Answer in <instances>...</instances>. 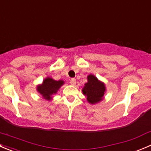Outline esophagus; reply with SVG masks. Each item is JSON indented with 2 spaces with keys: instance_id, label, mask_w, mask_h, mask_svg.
Returning a JSON list of instances; mask_svg holds the SVG:
<instances>
[{
  "instance_id": "1",
  "label": "esophagus",
  "mask_w": 151,
  "mask_h": 151,
  "mask_svg": "<svg viewBox=\"0 0 151 151\" xmlns=\"http://www.w3.org/2000/svg\"><path fill=\"white\" fill-rule=\"evenodd\" d=\"M70 83H71V84L72 85V86H75V84H76V79H74V78L71 79V80H70Z\"/></svg>"
}]
</instances>
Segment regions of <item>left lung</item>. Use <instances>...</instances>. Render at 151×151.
<instances>
[{"mask_svg": "<svg viewBox=\"0 0 151 151\" xmlns=\"http://www.w3.org/2000/svg\"><path fill=\"white\" fill-rule=\"evenodd\" d=\"M88 83L83 88V94L87 96V100L91 104H95L102 99L105 87L104 84L92 74L88 76Z\"/></svg>", "mask_w": 151, "mask_h": 151, "instance_id": "8db88e82", "label": "left lung"}]
</instances>
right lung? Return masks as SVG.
I'll return each mask as SVG.
<instances>
[{"label":"right lung","instance_id":"add662e5","mask_svg":"<svg viewBox=\"0 0 151 151\" xmlns=\"http://www.w3.org/2000/svg\"><path fill=\"white\" fill-rule=\"evenodd\" d=\"M63 83L64 82L63 80L56 81L50 77H48L45 79L44 81L43 82V84L37 87V91L40 94L43 95L44 99L49 100L52 98L51 96L57 93L58 89L60 88L61 86H63Z\"/></svg>","mask_w":151,"mask_h":151}]
</instances>
